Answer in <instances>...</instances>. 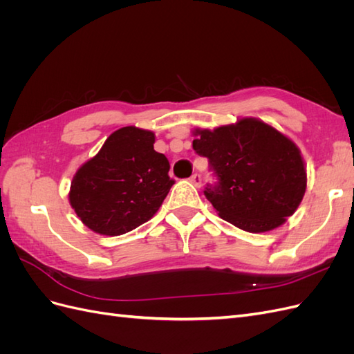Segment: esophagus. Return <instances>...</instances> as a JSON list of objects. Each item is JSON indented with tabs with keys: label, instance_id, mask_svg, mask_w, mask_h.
Returning <instances> with one entry per match:
<instances>
[{
	"label": "esophagus",
	"instance_id": "34e87169",
	"mask_svg": "<svg viewBox=\"0 0 354 354\" xmlns=\"http://www.w3.org/2000/svg\"><path fill=\"white\" fill-rule=\"evenodd\" d=\"M189 180H190L192 183H194L196 187H201V185H202V176H201V174L196 173V174L192 176Z\"/></svg>",
	"mask_w": 354,
	"mask_h": 354
}]
</instances>
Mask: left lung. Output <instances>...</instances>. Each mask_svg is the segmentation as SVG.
<instances>
[{
	"label": "left lung",
	"mask_w": 354,
	"mask_h": 354,
	"mask_svg": "<svg viewBox=\"0 0 354 354\" xmlns=\"http://www.w3.org/2000/svg\"><path fill=\"white\" fill-rule=\"evenodd\" d=\"M194 134V151L208 158L217 177L203 194L223 220L261 233L295 212L307 176L299 149L286 136L255 118Z\"/></svg>",
	"instance_id": "left-lung-1"
}]
</instances>
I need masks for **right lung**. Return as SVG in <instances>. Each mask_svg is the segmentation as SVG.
Listing matches in <instances>:
<instances>
[{"instance_id":"right-lung-1","label":"right lung","mask_w":354,"mask_h":354,"mask_svg":"<svg viewBox=\"0 0 354 354\" xmlns=\"http://www.w3.org/2000/svg\"><path fill=\"white\" fill-rule=\"evenodd\" d=\"M153 143L152 131L120 128L77 171L69 202L88 229L118 236L151 220L162 205L174 180L167 156Z\"/></svg>"}]
</instances>
